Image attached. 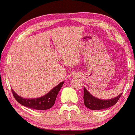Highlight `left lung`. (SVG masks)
I'll return each mask as SVG.
<instances>
[{"label":"left lung","instance_id":"8db88e82","mask_svg":"<svg viewBox=\"0 0 135 135\" xmlns=\"http://www.w3.org/2000/svg\"><path fill=\"white\" fill-rule=\"evenodd\" d=\"M121 95H122V93L112 99L104 100V99H98L91 95L87 89L84 88L83 98H84V105L86 106V107L93 110H101V109H106V108H108L114 105L118 102Z\"/></svg>","mask_w":135,"mask_h":135}]
</instances>
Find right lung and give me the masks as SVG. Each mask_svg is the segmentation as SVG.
<instances>
[{"instance_id":"right-lung-1","label":"right lung","mask_w":135,"mask_h":135,"mask_svg":"<svg viewBox=\"0 0 135 135\" xmlns=\"http://www.w3.org/2000/svg\"><path fill=\"white\" fill-rule=\"evenodd\" d=\"M63 84H64V81L60 83L57 86L51 89L46 95L40 98H34V99L23 98L17 94L12 89V91L13 96L15 99L22 105L32 108V109H37V110H46V109H50L54 104L58 93Z\"/></svg>"}]
</instances>
